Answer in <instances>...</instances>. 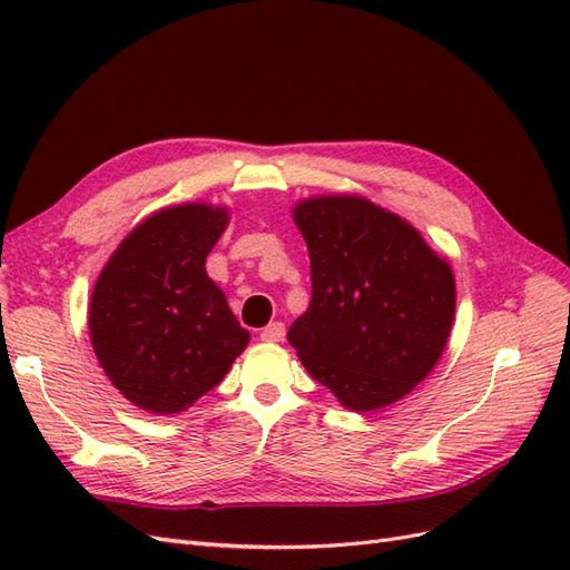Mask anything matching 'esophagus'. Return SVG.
<instances>
[{"label": "esophagus", "mask_w": 570, "mask_h": 570, "mask_svg": "<svg viewBox=\"0 0 570 570\" xmlns=\"http://www.w3.org/2000/svg\"><path fill=\"white\" fill-rule=\"evenodd\" d=\"M283 337H285V325L278 323V321L266 325L264 331H262V340L264 342H283Z\"/></svg>", "instance_id": "esophagus-1"}]
</instances>
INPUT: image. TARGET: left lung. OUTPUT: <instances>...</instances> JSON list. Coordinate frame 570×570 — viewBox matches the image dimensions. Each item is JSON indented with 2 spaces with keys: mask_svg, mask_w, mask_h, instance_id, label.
Segmentation results:
<instances>
[{
  "mask_svg": "<svg viewBox=\"0 0 570 570\" xmlns=\"http://www.w3.org/2000/svg\"><path fill=\"white\" fill-rule=\"evenodd\" d=\"M312 302L287 340L350 411L402 400L440 361L456 308L450 262L402 216L354 195L295 206Z\"/></svg>",
  "mask_w": 570,
  "mask_h": 570,
  "instance_id": "obj_1",
  "label": "left lung"
}]
</instances>
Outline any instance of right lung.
I'll use <instances>...</instances> for the list:
<instances>
[{
	"label": "right lung",
	"mask_w": 570,
	"mask_h": 570,
	"mask_svg": "<svg viewBox=\"0 0 570 570\" xmlns=\"http://www.w3.org/2000/svg\"><path fill=\"white\" fill-rule=\"evenodd\" d=\"M228 218L223 206H168L142 220L99 273L92 350L135 406L164 416L185 411L247 347L249 333L204 268Z\"/></svg>",
	"instance_id": "add662e5"
}]
</instances>
